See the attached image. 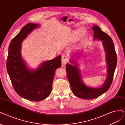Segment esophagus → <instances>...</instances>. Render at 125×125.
<instances>
[{"instance_id":"esophagus-1","label":"esophagus","mask_w":125,"mask_h":125,"mask_svg":"<svg viewBox=\"0 0 125 125\" xmlns=\"http://www.w3.org/2000/svg\"><path fill=\"white\" fill-rule=\"evenodd\" d=\"M62 65H65V64L68 62V57L66 55H63L62 57Z\"/></svg>"}]
</instances>
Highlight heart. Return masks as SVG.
<instances>
[{
    "instance_id": "obj_1",
    "label": "heart",
    "mask_w": 125,
    "mask_h": 125,
    "mask_svg": "<svg viewBox=\"0 0 125 125\" xmlns=\"http://www.w3.org/2000/svg\"><path fill=\"white\" fill-rule=\"evenodd\" d=\"M82 33V31L81 30H77L74 33V36L76 38H78L79 37Z\"/></svg>"
}]
</instances>
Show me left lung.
<instances>
[{
    "label": "left lung",
    "mask_w": 125,
    "mask_h": 125,
    "mask_svg": "<svg viewBox=\"0 0 125 125\" xmlns=\"http://www.w3.org/2000/svg\"><path fill=\"white\" fill-rule=\"evenodd\" d=\"M92 29L94 31V39L103 41L107 53L108 73L107 79L103 86L98 89L92 88L85 86L81 81L78 67L75 65L73 66L69 64H67L66 65L67 77L73 94L78 97L87 99L97 98L109 90L112 83L117 64V55L112 39L97 26L92 27Z\"/></svg>",
    "instance_id": "1"
}]
</instances>
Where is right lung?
<instances>
[{"mask_svg":"<svg viewBox=\"0 0 125 125\" xmlns=\"http://www.w3.org/2000/svg\"><path fill=\"white\" fill-rule=\"evenodd\" d=\"M39 25L28 23L11 41L9 46L7 70L13 88L21 97L40 101L49 96L56 69L61 66V56L45 61L35 71L26 66L21 54V43L30 32Z\"/></svg>","mask_w":125,"mask_h":125,"instance_id":"1","label":"right lung"}]
</instances>
